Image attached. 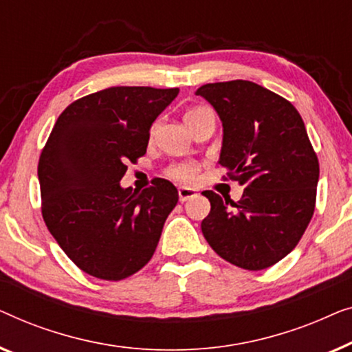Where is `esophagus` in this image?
I'll return each mask as SVG.
<instances>
[{"mask_svg": "<svg viewBox=\"0 0 352 352\" xmlns=\"http://www.w3.org/2000/svg\"><path fill=\"white\" fill-rule=\"evenodd\" d=\"M197 195L195 188H188V186H180L178 188V199L182 202H185L188 199H191V197H195Z\"/></svg>", "mask_w": 352, "mask_h": 352, "instance_id": "esophagus-1", "label": "esophagus"}]
</instances>
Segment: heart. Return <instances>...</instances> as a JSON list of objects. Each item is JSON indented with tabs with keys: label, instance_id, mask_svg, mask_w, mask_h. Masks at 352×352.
Listing matches in <instances>:
<instances>
[{
	"label": "heart",
	"instance_id": "1",
	"mask_svg": "<svg viewBox=\"0 0 352 352\" xmlns=\"http://www.w3.org/2000/svg\"><path fill=\"white\" fill-rule=\"evenodd\" d=\"M197 110H201V108H192V110L188 111L185 116L191 115V113H195ZM153 131H155V127H153ZM197 170H199V166H197L196 162L182 161V162H175V164H172L169 169H167V175L175 178V180H178V182L191 183V182H195Z\"/></svg>",
	"mask_w": 352,
	"mask_h": 352
}]
</instances>
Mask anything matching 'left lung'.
<instances>
[{"label":"left lung","instance_id":"1","mask_svg":"<svg viewBox=\"0 0 352 352\" xmlns=\"http://www.w3.org/2000/svg\"><path fill=\"white\" fill-rule=\"evenodd\" d=\"M196 96L223 124L219 162L245 185L237 202L202 192L210 201L202 234L231 265L270 268L295 249L314 214L319 161L305 122L289 100L244 79L204 84Z\"/></svg>","mask_w":352,"mask_h":352}]
</instances>
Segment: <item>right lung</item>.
<instances>
[{
    "label": "right lung",
    "instance_id": "add662e5",
    "mask_svg": "<svg viewBox=\"0 0 352 352\" xmlns=\"http://www.w3.org/2000/svg\"><path fill=\"white\" fill-rule=\"evenodd\" d=\"M178 89L118 86L68 105L39 156L41 212L47 230L84 273L121 280L155 254L178 191L155 178L122 188L127 162L146 153L150 129Z\"/></svg>",
    "mask_w": 352,
    "mask_h": 352
}]
</instances>
